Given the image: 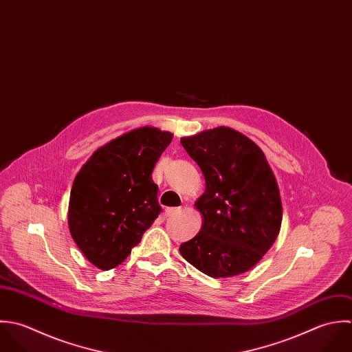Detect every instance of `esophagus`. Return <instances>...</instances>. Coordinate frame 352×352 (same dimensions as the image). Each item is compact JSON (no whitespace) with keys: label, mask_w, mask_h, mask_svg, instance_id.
<instances>
[{"label":"esophagus","mask_w":352,"mask_h":352,"mask_svg":"<svg viewBox=\"0 0 352 352\" xmlns=\"http://www.w3.org/2000/svg\"><path fill=\"white\" fill-rule=\"evenodd\" d=\"M180 212H182V208H169V209H166V210L164 212V216H165V217H173V216L179 214Z\"/></svg>","instance_id":"34e87169"}]
</instances>
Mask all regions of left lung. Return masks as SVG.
Instances as JSON below:
<instances>
[{
	"instance_id": "left-lung-1",
	"label": "left lung",
	"mask_w": 352,
	"mask_h": 352,
	"mask_svg": "<svg viewBox=\"0 0 352 352\" xmlns=\"http://www.w3.org/2000/svg\"><path fill=\"white\" fill-rule=\"evenodd\" d=\"M180 142L201 168L206 188L194 205L202 228L179 251L210 277L241 274L262 259L281 228L274 173L259 146L234 128L206 129Z\"/></svg>"
}]
</instances>
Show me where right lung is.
<instances>
[{"label":"right lung","instance_id":"right-lung-1","mask_svg":"<svg viewBox=\"0 0 352 352\" xmlns=\"http://www.w3.org/2000/svg\"><path fill=\"white\" fill-rule=\"evenodd\" d=\"M172 138L157 126L135 128L97 148L78 172L68 227L96 267L120 265L158 217V187L151 172Z\"/></svg>","mask_w":352,"mask_h":352}]
</instances>
